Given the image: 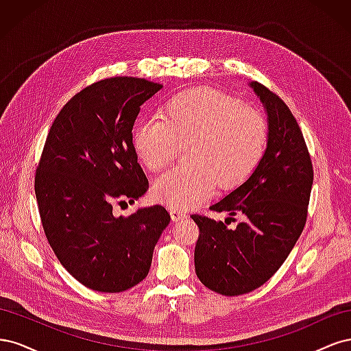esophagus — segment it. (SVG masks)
<instances>
[{
  "label": "esophagus",
  "instance_id": "34e87169",
  "mask_svg": "<svg viewBox=\"0 0 351 351\" xmlns=\"http://www.w3.org/2000/svg\"><path fill=\"white\" fill-rule=\"evenodd\" d=\"M169 214H171V218H173L174 222H178V221H182V219L187 218L186 212L180 210V209H177V208H171V209H169Z\"/></svg>",
  "mask_w": 351,
  "mask_h": 351
}]
</instances>
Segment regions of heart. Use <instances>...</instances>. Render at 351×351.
I'll list each match as a JSON object with an SVG mask.
<instances>
[{
  "label": "heart",
  "mask_w": 351,
  "mask_h": 351,
  "mask_svg": "<svg viewBox=\"0 0 351 351\" xmlns=\"http://www.w3.org/2000/svg\"><path fill=\"white\" fill-rule=\"evenodd\" d=\"M189 164L159 177L154 196L161 204L190 209L206 200L218 184L231 189L256 169L267 151L263 115L236 98L193 89L174 95L158 111L134 125L133 147L141 164L159 173L184 145Z\"/></svg>",
  "instance_id": "1"
}]
</instances>
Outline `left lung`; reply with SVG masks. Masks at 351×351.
<instances>
[{
	"instance_id": "8db88e82",
	"label": "left lung",
	"mask_w": 351,
	"mask_h": 351,
	"mask_svg": "<svg viewBox=\"0 0 351 351\" xmlns=\"http://www.w3.org/2000/svg\"><path fill=\"white\" fill-rule=\"evenodd\" d=\"M249 86L267 114V151L246 182L210 206L244 219L231 230L222 221L192 215L199 227L197 278L224 295L256 290L278 271L302 234L313 184L311 156L291 111L261 83Z\"/></svg>"
}]
</instances>
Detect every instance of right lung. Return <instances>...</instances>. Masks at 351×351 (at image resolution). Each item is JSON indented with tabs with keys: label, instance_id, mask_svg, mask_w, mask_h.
Here are the masks:
<instances>
[{
	"label": "right lung",
	"instance_id": "add662e5",
	"mask_svg": "<svg viewBox=\"0 0 351 351\" xmlns=\"http://www.w3.org/2000/svg\"><path fill=\"white\" fill-rule=\"evenodd\" d=\"M161 88L137 77L101 80L74 95L48 133L35 177L40 221L62 267L90 290L120 293L143 281L171 221L161 205L112 214L114 200L134 204L149 189L132 130Z\"/></svg>",
	"mask_w": 351,
	"mask_h": 351
}]
</instances>
